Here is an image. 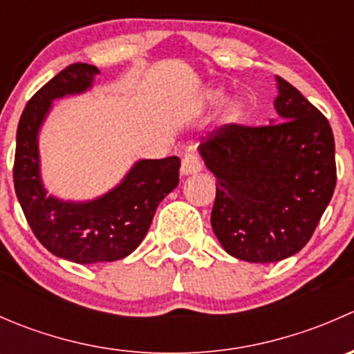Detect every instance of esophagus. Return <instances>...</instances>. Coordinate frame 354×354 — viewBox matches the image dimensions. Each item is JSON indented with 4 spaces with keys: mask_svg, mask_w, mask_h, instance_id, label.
<instances>
[{
    "mask_svg": "<svg viewBox=\"0 0 354 354\" xmlns=\"http://www.w3.org/2000/svg\"><path fill=\"white\" fill-rule=\"evenodd\" d=\"M202 171V160L197 154H187L181 160V174L188 176V174H195Z\"/></svg>",
    "mask_w": 354,
    "mask_h": 354,
    "instance_id": "34e87169",
    "label": "esophagus"
}]
</instances>
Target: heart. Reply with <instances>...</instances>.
Returning a JSON list of instances; mask_svg holds the SVG:
<instances>
[{
  "label": "heart",
  "instance_id": "b5f03b06",
  "mask_svg": "<svg viewBox=\"0 0 354 354\" xmlns=\"http://www.w3.org/2000/svg\"><path fill=\"white\" fill-rule=\"evenodd\" d=\"M209 99L210 101L217 102L223 99V91H210L209 92ZM241 111H243V106H241V102H233V104H230V108H227V116L230 118H238L241 114Z\"/></svg>",
  "mask_w": 354,
  "mask_h": 354
}]
</instances>
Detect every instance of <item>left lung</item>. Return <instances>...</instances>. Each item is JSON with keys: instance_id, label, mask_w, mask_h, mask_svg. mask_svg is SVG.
Wrapping results in <instances>:
<instances>
[{"instance_id": "8db88e82", "label": "left lung", "mask_w": 354, "mask_h": 354, "mask_svg": "<svg viewBox=\"0 0 354 354\" xmlns=\"http://www.w3.org/2000/svg\"><path fill=\"white\" fill-rule=\"evenodd\" d=\"M277 78L279 120L224 124L198 151L217 178L210 224L230 255L279 262L312 238L335 188V145L327 118Z\"/></svg>"}]
</instances>
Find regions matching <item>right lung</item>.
<instances>
[{
    "instance_id": "1",
    "label": "right lung",
    "mask_w": 354,
    "mask_h": 354,
    "mask_svg": "<svg viewBox=\"0 0 354 354\" xmlns=\"http://www.w3.org/2000/svg\"><path fill=\"white\" fill-rule=\"evenodd\" d=\"M97 66L75 63L39 88L17 128L13 183L32 233L46 250L75 263L114 262L130 255L147 234L157 205L180 183V157L142 159L118 187L88 202L48 195L41 180L37 137L55 99L92 87Z\"/></svg>"
}]
</instances>
